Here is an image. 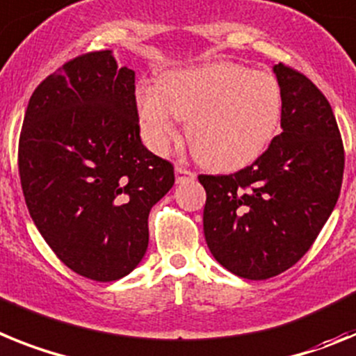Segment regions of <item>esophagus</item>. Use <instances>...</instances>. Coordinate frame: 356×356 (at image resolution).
I'll list each match as a JSON object with an SVG mask.
<instances>
[{"instance_id":"obj_1","label":"esophagus","mask_w":356,"mask_h":356,"mask_svg":"<svg viewBox=\"0 0 356 356\" xmlns=\"http://www.w3.org/2000/svg\"><path fill=\"white\" fill-rule=\"evenodd\" d=\"M195 177H197L195 172H191V170L184 168V166H181V165L175 166V179H177V182L193 181Z\"/></svg>"}]
</instances>
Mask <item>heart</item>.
I'll return each instance as SVG.
<instances>
[{"mask_svg": "<svg viewBox=\"0 0 356 356\" xmlns=\"http://www.w3.org/2000/svg\"><path fill=\"white\" fill-rule=\"evenodd\" d=\"M136 105L152 150L165 152L175 140L177 118L188 122V145L202 165L229 170L267 148L280 127L283 97L268 71L216 63L170 71L159 91L140 86Z\"/></svg>", "mask_w": 356, "mask_h": 356, "instance_id": "heart-1", "label": "heart"}]
</instances>
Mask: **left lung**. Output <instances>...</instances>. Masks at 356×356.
Masks as SVG:
<instances>
[{
    "instance_id": "1",
    "label": "left lung",
    "mask_w": 356,
    "mask_h": 356,
    "mask_svg": "<svg viewBox=\"0 0 356 356\" xmlns=\"http://www.w3.org/2000/svg\"><path fill=\"white\" fill-rule=\"evenodd\" d=\"M274 73L283 97L281 134L252 165L199 175L209 251L245 280L277 276L307 254L344 175V145L330 102L298 70L280 63Z\"/></svg>"
}]
</instances>
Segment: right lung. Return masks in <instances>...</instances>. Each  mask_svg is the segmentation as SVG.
<instances>
[{
	"mask_svg": "<svg viewBox=\"0 0 356 356\" xmlns=\"http://www.w3.org/2000/svg\"><path fill=\"white\" fill-rule=\"evenodd\" d=\"M134 82L109 49L71 58L37 86L19 136L33 224L66 267L104 283L140 264L148 213L175 182L141 143Z\"/></svg>",
	"mask_w": 356,
	"mask_h": 356,
	"instance_id": "right-lung-1",
	"label": "right lung"
}]
</instances>
